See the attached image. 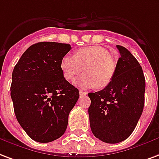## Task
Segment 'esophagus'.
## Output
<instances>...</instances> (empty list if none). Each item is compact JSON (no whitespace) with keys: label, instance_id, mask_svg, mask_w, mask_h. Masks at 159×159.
<instances>
[{"label":"esophagus","instance_id":"obj_1","mask_svg":"<svg viewBox=\"0 0 159 159\" xmlns=\"http://www.w3.org/2000/svg\"><path fill=\"white\" fill-rule=\"evenodd\" d=\"M79 94L81 96H86L87 94H88V93H87V92H84V91H82V90H80L79 91Z\"/></svg>","mask_w":159,"mask_h":159}]
</instances>
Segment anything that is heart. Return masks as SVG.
Wrapping results in <instances>:
<instances>
[{
  "label": "heart",
  "instance_id": "heart-1",
  "mask_svg": "<svg viewBox=\"0 0 159 159\" xmlns=\"http://www.w3.org/2000/svg\"><path fill=\"white\" fill-rule=\"evenodd\" d=\"M61 70L65 79L72 82L82 71L75 84L83 88H106L113 79L117 64L108 51L98 46L82 47L74 56L66 55L61 58Z\"/></svg>",
  "mask_w": 159,
  "mask_h": 159
}]
</instances>
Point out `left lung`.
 <instances>
[{"label": "left lung", "instance_id": "left-lung-1", "mask_svg": "<svg viewBox=\"0 0 159 159\" xmlns=\"http://www.w3.org/2000/svg\"><path fill=\"white\" fill-rule=\"evenodd\" d=\"M120 57L111 83L88 93L91 130L107 143L124 141L136 128L143 110L145 77L142 66L129 51L117 45Z\"/></svg>", "mask_w": 159, "mask_h": 159}]
</instances>
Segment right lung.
<instances>
[{"label": "right lung", "mask_w": 159, "mask_h": 159, "mask_svg": "<svg viewBox=\"0 0 159 159\" xmlns=\"http://www.w3.org/2000/svg\"><path fill=\"white\" fill-rule=\"evenodd\" d=\"M71 46L38 42L26 49L12 71L11 97L18 123L31 139L49 143L65 133L79 91L63 77L61 58Z\"/></svg>", "instance_id": "1"}]
</instances>
